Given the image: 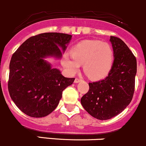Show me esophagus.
Returning <instances> with one entry per match:
<instances>
[{
	"instance_id": "esophagus-1",
	"label": "esophagus",
	"mask_w": 146,
	"mask_h": 146,
	"mask_svg": "<svg viewBox=\"0 0 146 146\" xmlns=\"http://www.w3.org/2000/svg\"><path fill=\"white\" fill-rule=\"evenodd\" d=\"M80 81H82V79L81 78H76V79H75V81L74 82H76V83H78V82H80Z\"/></svg>"
}]
</instances>
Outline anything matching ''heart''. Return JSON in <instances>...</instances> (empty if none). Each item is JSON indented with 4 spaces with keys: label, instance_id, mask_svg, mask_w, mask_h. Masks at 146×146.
<instances>
[{
    "label": "heart",
    "instance_id": "heart-1",
    "mask_svg": "<svg viewBox=\"0 0 146 146\" xmlns=\"http://www.w3.org/2000/svg\"><path fill=\"white\" fill-rule=\"evenodd\" d=\"M114 51L108 42L99 40H83L65 52L61 64L69 75L78 71L80 64L91 79L99 80L106 78L113 68Z\"/></svg>",
    "mask_w": 146,
    "mask_h": 146
}]
</instances>
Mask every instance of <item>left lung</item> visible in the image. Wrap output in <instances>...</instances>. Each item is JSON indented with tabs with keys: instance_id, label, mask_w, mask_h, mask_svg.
Wrapping results in <instances>:
<instances>
[{
	"instance_id": "left-lung-1",
	"label": "left lung",
	"mask_w": 146,
	"mask_h": 146,
	"mask_svg": "<svg viewBox=\"0 0 146 146\" xmlns=\"http://www.w3.org/2000/svg\"><path fill=\"white\" fill-rule=\"evenodd\" d=\"M114 51L113 68L105 79L90 82V90L81 98L86 111L101 120L111 119L130 104L135 88L136 59L120 39L110 36Z\"/></svg>"
}]
</instances>
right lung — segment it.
<instances>
[{"label":"right lung","mask_w":146,"mask_h":146,"mask_svg":"<svg viewBox=\"0 0 146 146\" xmlns=\"http://www.w3.org/2000/svg\"><path fill=\"white\" fill-rule=\"evenodd\" d=\"M71 35L44 33L32 36L12 54L10 63L8 91L17 106L32 117L48 115L59 104L62 92L74 82L45 60L60 59Z\"/></svg>","instance_id":"1"}]
</instances>
